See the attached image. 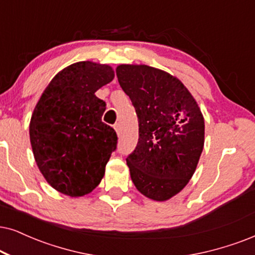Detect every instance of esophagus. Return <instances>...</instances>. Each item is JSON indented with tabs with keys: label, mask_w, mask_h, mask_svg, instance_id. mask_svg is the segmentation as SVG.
Instances as JSON below:
<instances>
[{
	"label": "esophagus",
	"mask_w": 255,
	"mask_h": 255,
	"mask_svg": "<svg viewBox=\"0 0 255 255\" xmlns=\"http://www.w3.org/2000/svg\"><path fill=\"white\" fill-rule=\"evenodd\" d=\"M114 129H115V131H117L118 134H120V131H121V125H120V124H115V125H114Z\"/></svg>",
	"instance_id": "34e87169"
}]
</instances>
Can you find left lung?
I'll return each instance as SVG.
<instances>
[{"label":"left lung","instance_id":"1","mask_svg":"<svg viewBox=\"0 0 255 255\" xmlns=\"http://www.w3.org/2000/svg\"><path fill=\"white\" fill-rule=\"evenodd\" d=\"M117 76L138 120L137 146L128 155L131 181L146 198L166 201L185 188L205 143L198 102L178 77L146 64H120Z\"/></svg>","mask_w":255,"mask_h":255}]
</instances>
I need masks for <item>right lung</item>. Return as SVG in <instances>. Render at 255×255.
Segmentation results:
<instances>
[{
    "label": "right lung",
    "mask_w": 255,
    "mask_h": 255,
    "mask_svg": "<svg viewBox=\"0 0 255 255\" xmlns=\"http://www.w3.org/2000/svg\"><path fill=\"white\" fill-rule=\"evenodd\" d=\"M114 76L109 64L73 63L53 77L35 106L29 124L35 161L46 181L64 195L94 191L117 148V133L101 120L105 101L95 95Z\"/></svg>",
    "instance_id": "right-lung-1"
}]
</instances>
